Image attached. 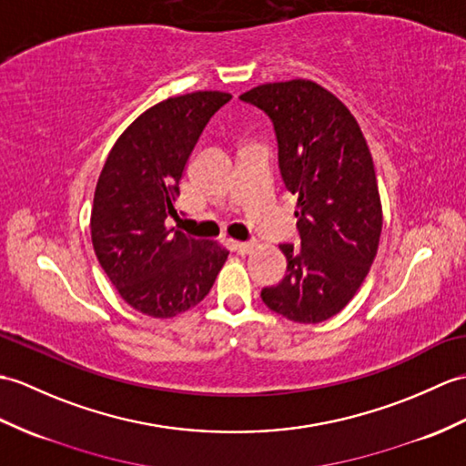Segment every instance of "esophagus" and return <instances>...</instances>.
Instances as JSON below:
<instances>
[{"instance_id": "obj_1", "label": "esophagus", "mask_w": 466, "mask_h": 466, "mask_svg": "<svg viewBox=\"0 0 466 466\" xmlns=\"http://www.w3.org/2000/svg\"><path fill=\"white\" fill-rule=\"evenodd\" d=\"M254 248V244L252 242H232V250L234 252H238V254H248Z\"/></svg>"}]
</instances>
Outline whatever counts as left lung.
Listing matches in <instances>:
<instances>
[{"label": "left lung", "mask_w": 466, "mask_h": 466, "mask_svg": "<svg viewBox=\"0 0 466 466\" xmlns=\"http://www.w3.org/2000/svg\"><path fill=\"white\" fill-rule=\"evenodd\" d=\"M240 99L272 121L282 180L298 197L299 246L279 244L286 276L262 299L291 321H326L350 304L380 246L371 153L348 106L318 83H266Z\"/></svg>", "instance_id": "8db88e82"}]
</instances>
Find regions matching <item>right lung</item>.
<instances>
[{
    "label": "right lung",
    "instance_id": "obj_1",
    "mask_svg": "<svg viewBox=\"0 0 466 466\" xmlns=\"http://www.w3.org/2000/svg\"><path fill=\"white\" fill-rule=\"evenodd\" d=\"M230 93L170 96L118 137L96 182L91 238L96 259L128 306L175 318L208 296L228 250L168 228L192 148Z\"/></svg>",
    "mask_w": 466,
    "mask_h": 466
}]
</instances>
